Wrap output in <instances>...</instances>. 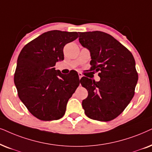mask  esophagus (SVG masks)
<instances>
[{
	"mask_svg": "<svg viewBox=\"0 0 152 152\" xmlns=\"http://www.w3.org/2000/svg\"><path fill=\"white\" fill-rule=\"evenodd\" d=\"M78 76H79V79L80 80V78L83 77V74L81 73H78Z\"/></svg>",
	"mask_w": 152,
	"mask_h": 152,
	"instance_id": "1",
	"label": "esophagus"
}]
</instances>
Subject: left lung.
<instances>
[{"label":"left lung","mask_w":152,"mask_h":152,"mask_svg":"<svg viewBox=\"0 0 152 152\" xmlns=\"http://www.w3.org/2000/svg\"><path fill=\"white\" fill-rule=\"evenodd\" d=\"M79 42L90 51V71L99 72V82L81 78L88 96L82 102L85 113L94 120L108 122L118 117L135 94L138 75L132 53L106 32H80Z\"/></svg>","instance_id":"8db88e82"}]
</instances>
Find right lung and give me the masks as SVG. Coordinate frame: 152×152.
<instances>
[{
  "label": "right lung",
  "mask_w": 152,
  "mask_h": 152,
  "mask_svg": "<svg viewBox=\"0 0 152 152\" xmlns=\"http://www.w3.org/2000/svg\"><path fill=\"white\" fill-rule=\"evenodd\" d=\"M78 37L76 32L48 31L25 45L19 53L14 76L18 96L40 120L63 117L69 99L79 86L76 72L64 75L55 68L58 60H64V46Z\"/></svg>",
  "instance_id": "1"
}]
</instances>
